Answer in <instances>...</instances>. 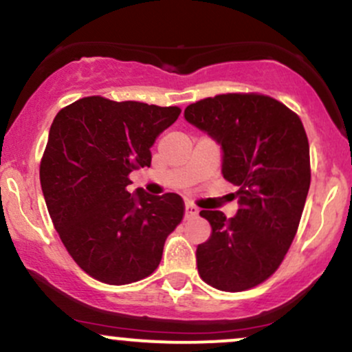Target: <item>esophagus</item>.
<instances>
[{
    "instance_id": "34e87169",
    "label": "esophagus",
    "mask_w": 352,
    "mask_h": 352,
    "mask_svg": "<svg viewBox=\"0 0 352 352\" xmlns=\"http://www.w3.org/2000/svg\"><path fill=\"white\" fill-rule=\"evenodd\" d=\"M199 215V208L193 204H185V218H193Z\"/></svg>"
}]
</instances>
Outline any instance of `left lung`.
Masks as SVG:
<instances>
[{
  "label": "left lung",
  "mask_w": 352,
  "mask_h": 352,
  "mask_svg": "<svg viewBox=\"0 0 352 352\" xmlns=\"http://www.w3.org/2000/svg\"><path fill=\"white\" fill-rule=\"evenodd\" d=\"M187 122L221 145V173L238 197L236 215L201 210L212 235L197 246V268L207 285L245 292L268 280L298 232L311 168L301 119L263 94H220L190 104Z\"/></svg>",
  "instance_id": "left-lung-1"
}]
</instances>
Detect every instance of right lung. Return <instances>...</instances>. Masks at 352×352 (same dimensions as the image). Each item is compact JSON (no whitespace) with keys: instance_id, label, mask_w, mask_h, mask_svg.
Instances as JSON below:
<instances>
[{"instance_id":"add662e5","label":"right lung","mask_w":352,"mask_h":352,"mask_svg":"<svg viewBox=\"0 0 352 352\" xmlns=\"http://www.w3.org/2000/svg\"><path fill=\"white\" fill-rule=\"evenodd\" d=\"M180 112L91 96L52 120L39 167L43 195L60 241L89 276L129 285L159 266L184 200L142 188L129 193V173L151 167V147Z\"/></svg>"}]
</instances>
